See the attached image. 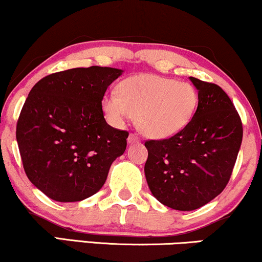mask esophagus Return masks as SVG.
<instances>
[{"mask_svg":"<svg viewBox=\"0 0 262 262\" xmlns=\"http://www.w3.org/2000/svg\"><path fill=\"white\" fill-rule=\"evenodd\" d=\"M127 142L128 143H136V142H140V137H138L136 134H130L128 135Z\"/></svg>","mask_w":262,"mask_h":262,"instance_id":"esophagus-1","label":"esophagus"}]
</instances>
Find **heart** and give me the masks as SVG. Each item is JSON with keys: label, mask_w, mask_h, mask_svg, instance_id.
<instances>
[{"label": "heart", "mask_w": 262, "mask_h": 262, "mask_svg": "<svg viewBox=\"0 0 262 262\" xmlns=\"http://www.w3.org/2000/svg\"><path fill=\"white\" fill-rule=\"evenodd\" d=\"M199 103L192 83L156 74L126 77L116 91L102 99L111 124L122 126L136 114L137 126L146 136L167 138L182 131L194 116Z\"/></svg>", "instance_id": "1"}]
</instances>
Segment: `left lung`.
Segmentation results:
<instances>
[{
	"label": "left lung",
	"instance_id": "1",
	"mask_svg": "<svg viewBox=\"0 0 262 262\" xmlns=\"http://www.w3.org/2000/svg\"><path fill=\"white\" fill-rule=\"evenodd\" d=\"M199 95L188 125L164 140H148L144 173L161 204L181 211L205 205L227 186L243 125L233 103L216 83L189 77Z\"/></svg>",
	"mask_w": 262,
	"mask_h": 262
}]
</instances>
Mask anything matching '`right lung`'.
Listing matches in <instances>:
<instances>
[{
  "label": "right lung",
  "instance_id": "right-lung-1",
  "mask_svg": "<svg viewBox=\"0 0 262 262\" xmlns=\"http://www.w3.org/2000/svg\"><path fill=\"white\" fill-rule=\"evenodd\" d=\"M122 70L74 68L45 76L31 89L17 122L25 173L57 202H80L104 185L124 154L128 132L106 124L102 99Z\"/></svg>",
  "mask_w": 262,
  "mask_h": 262
}]
</instances>
